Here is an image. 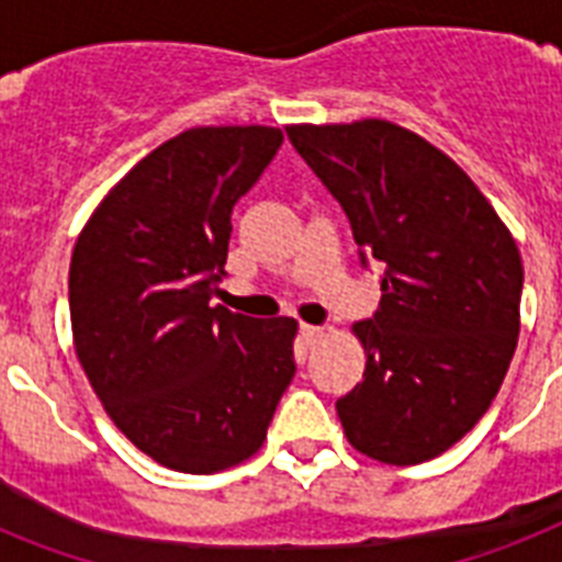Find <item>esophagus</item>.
Wrapping results in <instances>:
<instances>
[{"instance_id": "obj_1", "label": "esophagus", "mask_w": 562, "mask_h": 562, "mask_svg": "<svg viewBox=\"0 0 562 562\" xmlns=\"http://www.w3.org/2000/svg\"><path fill=\"white\" fill-rule=\"evenodd\" d=\"M300 335H303L305 344H317V340H321V337H323V328L321 326H308V323H303V326H300Z\"/></svg>"}]
</instances>
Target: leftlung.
<instances>
[{
  "mask_svg": "<svg viewBox=\"0 0 562 562\" xmlns=\"http://www.w3.org/2000/svg\"><path fill=\"white\" fill-rule=\"evenodd\" d=\"M289 140L349 216L381 303L352 331L363 381L337 401L349 445L386 464L453 447L503 386L519 337L517 241L468 172L398 123H296Z\"/></svg>",
  "mask_w": 562,
  "mask_h": 562,
  "instance_id": "left-lung-1",
  "label": "left lung"
}]
</instances>
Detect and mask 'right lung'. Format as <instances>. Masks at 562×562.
<instances>
[{
    "label": "right lung",
    "instance_id": "obj_1",
    "mask_svg": "<svg viewBox=\"0 0 562 562\" xmlns=\"http://www.w3.org/2000/svg\"><path fill=\"white\" fill-rule=\"evenodd\" d=\"M273 126H195L140 158L77 236L71 331L117 430L164 468L245 462L296 372L294 317L213 305L231 213L277 155Z\"/></svg>",
    "mask_w": 562,
    "mask_h": 562
}]
</instances>
